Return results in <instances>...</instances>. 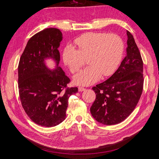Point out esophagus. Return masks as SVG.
Listing matches in <instances>:
<instances>
[{
  "label": "esophagus",
  "instance_id": "esophagus-1",
  "mask_svg": "<svg viewBox=\"0 0 159 159\" xmlns=\"http://www.w3.org/2000/svg\"><path fill=\"white\" fill-rule=\"evenodd\" d=\"M86 89L85 88H84V87H79V92H83V91H85Z\"/></svg>",
  "mask_w": 159,
  "mask_h": 159
}]
</instances>
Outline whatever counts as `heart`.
<instances>
[{
  "mask_svg": "<svg viewBox=\"0 0 159 159\" xmlns=\"http://www.w3.org/2000/svg\"><path fill=\"white\" fill-rule=\"evenodd\" d=\"M76 47L68 45L63 52V61L72 74L77 72L87 58L89 66L74 78L79 85H89L97 82L101 76H109L116 71L122 57L124 44L116 34L89 32L74 40Z\"/></svg>",
  "mask_w": 159,
  "mask_h": 159,
  "instance_id": "b5f03b06",
  "label": "heart"
}]
</instances>
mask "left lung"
Returning a JSON list of instances; mask_svg holds the SVG:
<instances>
[{
  "instance_id": "1",
  "label": "left lung",
  "mask_w": 159,
  "mask_h": 159,
  "mask_svg": "<svg viewBox=\"0 0 159 159\" xmlns=\"http://www.w3.org/2000/svg\"><path fill=\"white\" fill-rule=\"evenodd\" d=\"M126 56L109 79L92 89L96 98L90 108L92 116L104 125L119 124L130 116L143 92V61L133 35L126 31Z\"/></svg>"
}]
</instances>
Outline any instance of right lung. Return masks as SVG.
<instances>
[{"instance_id":"1","label":"right lung","mask_w":159,"mask_h":159,"mask_svg":"<svg viewBox=\"0 0 159 159\" xmlns=\"http://www.w3.org/2000/svg\"><path fill=\"white\" fill-rule=\"evenodd\" d=\"M58 29L48 28L32 36L20 57L18 64V89L24 110L33 122L52 127L66 119L68 98L78 92L68 87L70 80L59 66L58 48L62 40ZM52 58L56 67L52 70L45 64Z\"/></svg>"}]
</instances>
